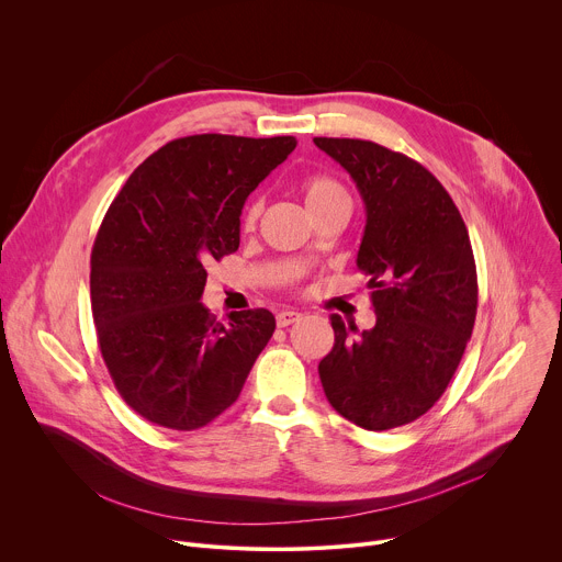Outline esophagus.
Listing matches in <instances>:
<instances>
[{"label":"esophagus","instance_id":"obj_1","mask_svg":"<svg viewBox=\"0 0 562 562\" xmlns=\"http://www.w3.org/2000/svg\"><path fill=\"white\" fill-rule=\"evenodd\" d=\"M302 317V313H297V311H280L278 315H276V323H278V327H289V325H293V323H297V319Z\"/></svg>","mask_w":562,"mask_h":562}]
</instances>
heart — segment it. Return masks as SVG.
Returning <instances> with one entry per match:
<instances>
[{"label": "heart", "instance_id": "1", "mask_svg": "<svg viewBox=\"0 0 562 562\" xmlns=\"http://www.w3.org/2000/svg\"><path fill=\"white\" fill-rule=\"evenodd\" d=\"M302 195H304V202L308 206L311 213H315L317 209H323L336 200H342V198H349L345 187L329 178V176H308L302 180ZM262 215V202L260 200H251L245 211H243V217H239V222H243V228L245 231H254L258 226V220Z\"/></svg>", "mask_w": 562, "mask_h": 562}]
</instances>
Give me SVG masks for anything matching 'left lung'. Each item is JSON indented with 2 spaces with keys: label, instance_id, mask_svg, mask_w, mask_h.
<instances>
[{
  "label": "left lung",
  "instance_id": "left-lung-1",
  "mask_svg": "<svg viewBox=\"0 0 562 562\" xmlns=\"http://www.w3.org/2000/svg\"><path fill=\"white\" fill-rule=\"evenodd\" d=\"M353 178L367 209L358 269L375 327L331 315L334 349L317 373L331 407L369 431L427 414L471 338L477 276L469 233L445 187L416 159L369 139L313 137Z\"/></svg>",
  "mask_w": 562,
  "mask_h": 562
}]
</instances>
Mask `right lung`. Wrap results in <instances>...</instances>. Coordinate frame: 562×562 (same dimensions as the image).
Masks as SVG:
<instances>
[{
	"label": "right lung",
	"mask_w": 562,
	"mask_h": 562,
	"mask_svg": "<svg viewBox=\"0 0 562 562\" xmlns=\"http://www.w3.org/2000/svg\"><path fill=\"white\" fill-rule=\"evenodd\" d=\"M295 137L189 135L131 173L98 231L91 308L98 345L124 403L144 420L193 431L226 412L276 331L267 308L228 325L200 302L206 265L239 247L249 193Z\"/></svg>",
	"instance_id": "right-lung-1"
}]
</instances>
